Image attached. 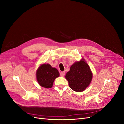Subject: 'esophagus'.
<instances>
[{
    "mask_svg": "<svg viewBox=\"0 0 124 124\" xmlns=\"http://www.w3.org/2000/svg\"><path fill=\"white\" fill-rule=\"evenodd\" d=\"M65 72H64V71H62V72H61L60 73V75L61 76H64L65 75Z\"/></svg>",
    "mask_w": 124,
    "mask_h": 124,
    "instance_id": "34e87169",
    "label": "esophagus"
}]
</instances>
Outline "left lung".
<instances>
[{
    "mask_svg": "<svg viewBox=\"0 0 124 124\" xmlns=\"http://www.w3.org/2000/svg\"><path fill=\"white\" fill-rule=\"evenodd\" d=\"M65 78L68 81L70 88L75 92H81L89 85L93 74L88 65L83 59L75 62L71 66Z\"/></svg>",
    "mask_w": 124,
    "mask_h": 124,
    "instance_id": "obj_1",
    "label": "left lung"
}]
</instances>
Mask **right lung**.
<instances>
[{
	"mask_svg": "<svg viewBox=\"0 0 124 124\" xmlns=\"http://www.w3.org/2000/svg\"><path fill=\"white\" fill-rule=\"evenodd\" d=\"M37 79L40 85L45 88L52 87L56 78L59 76L57 69L52 67L50 64H43L39 68L36 73Z\"/></svg>",
	"mask_w": 124,
	"mask_h": 124,
	"instance_id": "add662e5",
	"label": "right lung"
}]
</instances>
